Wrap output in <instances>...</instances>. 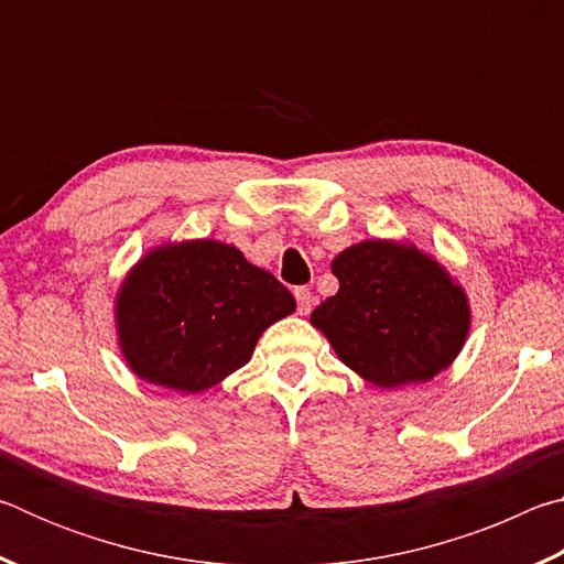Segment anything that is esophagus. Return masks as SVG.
I'll return each mask as SVG.
<instances>
[{
	"label": "esophagus",
	"instance_id": "1",
	"mask_svg": "<svg viewBox=\"0 0 564 564\" xmlns=\"http://www.w3.org/2000/svg\"><path fill=\"white\" fill-rule=\"evenodd\" d=\"M293 295H295V303H299L301 316H308L311 308H313V293H311V289H305V285H301V289L293 291Z\"/></svg>",
	"mask_w": 564,
	"mask_h": 564
}]
</instances>
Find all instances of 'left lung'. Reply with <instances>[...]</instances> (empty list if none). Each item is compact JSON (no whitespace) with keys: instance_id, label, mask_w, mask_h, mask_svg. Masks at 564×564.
Wrapping results in <instances>:
<instances>
[{"instance_id":"left-lung-1","label":"left lung","mask_w":564,"mask_h":564,"mask_svg":"<svg viewBox=\"0 0 564 564\" xmlns=\"http://www.w3.org/2000/svg\"><path fill=\"white\" fill-rule=\"evenodd\" d=\"M330 271L340 289L311 323L362 380L386 390L425 383L463 350L470 303L431 253L370 238L340 251Z\"/></svg>"}]
</instances>
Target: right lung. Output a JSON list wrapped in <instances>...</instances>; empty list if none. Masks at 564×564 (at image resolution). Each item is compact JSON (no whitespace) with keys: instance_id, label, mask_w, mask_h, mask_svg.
I'll list each match as a JSON object with an SVG mask.
<instances>
[{"instance_id":"1","label":"right lung","mask_w":564,"mask_h":564,"mask_svg":"<svg viewBox=\"0 0 564 564\" xmlns=\"http://www.w3.org/2000/svg\"><path fill=\"white\" fill-rule=\"evenodd\" d=\"M293 311L291 291L236 246L194 238L141 256L119 285L113 323L141 380L204 393L243 368L261 333Z\"/></svg>"}]
</instances>
